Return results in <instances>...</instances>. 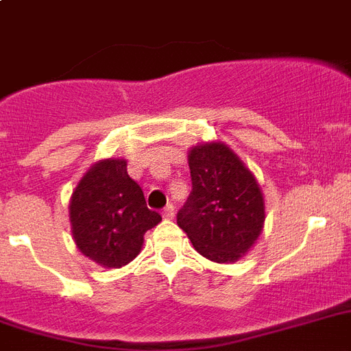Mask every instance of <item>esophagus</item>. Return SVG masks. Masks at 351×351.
<instances>
[{"instance_id":"1","label":"esophagus","mask_w":351,"mask_h":351,"mask_svg":"<svg viewBox=\"0 0 351 351\" xmlns=\"http://www.w3.org/2000/svg\"><path fill=\"white\" fill-rule=\"evenodd\" d=\"M161 215H163L165 220H172V218L176 217V208H173L172 204H169L167 208L163 209V213H161Z\"/></svg>"}]
</instances>
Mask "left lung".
<instances>
[{
  "mask_svg": "<svg viewBox=\"0 0 351 351\" xmlns=\"http://www.w3.org/2000/svg\"><path fill=\"white\" fill-rule=\"evenodd\" d=\"M188 163L191 191L179 209L178 226L211 261H238L265 223V200L256 178L220 142L193 147Z\"/></svg>",
  "mask_w": 351,
  "mask_h": 351,
  "instance_id": "left-lung-1",
  "label": "left lung"
}]
</instances>
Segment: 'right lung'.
Here are the masks:
<instances>
[{"label": "right lung", "mask_w": 351, "mask_h": 351, "mask_svg": "<svg viewBox=\"0 0 351 351\" xmlns=\"http://www.w3.org/2000/svg\"><path fill=\"white\" fill-rule=\"evenodd\" d=\"M125 160L95 163L80 181L69 215L77 248L106 268L133 261L143 234L161 221L145 204L142 188L128 176Z\"/></svg>", "instance_id": "add662e5"}]
</instances>
